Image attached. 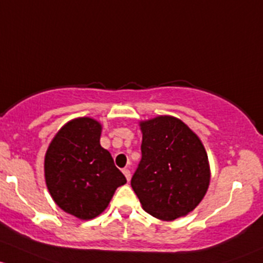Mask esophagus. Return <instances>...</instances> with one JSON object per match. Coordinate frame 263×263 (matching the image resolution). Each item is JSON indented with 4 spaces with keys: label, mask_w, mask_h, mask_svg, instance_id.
<instances>
[{
    "label": "esophagus",
    "mask_w": 263,
    "mask_h": 263,
    "mask_svg": "<svg viewBox=\"0 0 263 263\" xmlns=\"http://www.w3.org/2000/svg\"><path fill=\"white\" fill-rule=\"evenodd\" d=\"M123 173H124V176H125V177H126V180L130 181V171H129L128 168H124L123 170Z\"/></svg>",
    "instance_id": "esophagus-1"
}]
</instances>
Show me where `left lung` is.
<instances>
[{
  "label": "left lung",
  "mask_w": 263,
  "mask_h": 263,
  "mask_svg": "<svg viewBox=\"0 0 263 263\" xmlns=\"http://www.w3.org/2000/svg\"><path fill=\"white\" fill-rule=\"evenodd\" d=\"M142 159L132 187L143 209L171 221L200 204L210 182L208 154L201 140L180 119L157 116L140 121Z\"/></svg>",
  "instance_id": "obj_1"
}]
</instances>
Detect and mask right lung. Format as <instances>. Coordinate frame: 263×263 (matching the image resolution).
<instances>
[{"label":"right lung","instance_id":"1","mask_svg":"<svg viewBox=\"0 0 263 263\" xmlns=\"http://www.w3.org/2000/svg\"><path fill=\"white\" fill-rule=\"evenodd\" d=\"M101 129L95 119H73L57 133L45 153L49 194L62 210L81 220L100 215L116 189L126 183L110 152L100 144Z\"/></svg>","mask_w":263,"mask_h":263}]
</instances>
